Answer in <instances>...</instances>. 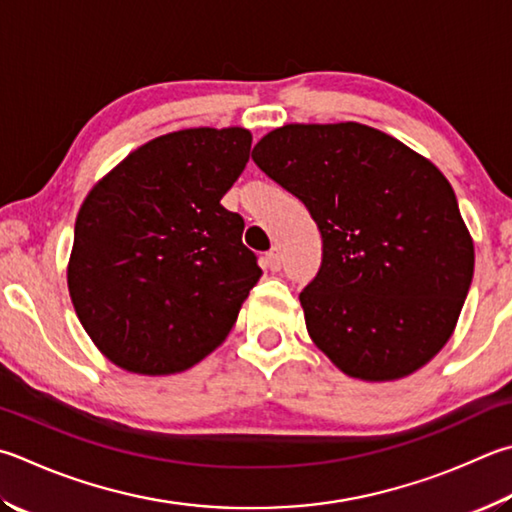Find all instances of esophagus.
<instances>
[{"mask_svg":"<svg viewBox=\"0 0 512 512\" xmlns=\"http://www.w3.org/2000/svg\"><path fill=\"white\" fill-rule=\"evenodd\" d=\"M266 266L271 268V271H280L282 268V253H280V248H271L266 253Z\"/></svg>","mask_w":512,"mask_h":512,"instance_id":"34e87169","label":"esophagus"}]
</instances>
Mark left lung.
<instances>
[{
    "label": "left lung",
    "instance_id": "1",
    "mask_svg": "<svg viewBox=\"0 0 512 512\" xmlns=\"http://www.w3.org/2000/svg\"><path fill=\"white\" fill-rule=\"evenodd\" d=\"M253 161L320 228V273L300 293L315 347L367 383L427 365L454 333L475 271V244L439 167L351 120L277 127Z\"/></svg>",
    "mask_w": 512,
    "mask_h": 512
}]
</instances>
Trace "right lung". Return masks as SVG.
Returning <instances> with one entry per match:
<instances>
[{"instance_id":"1","label":"right lung","mask_w":512,"mask_h":512,"mask_svg":"<svg viewBox=\"0 0 512 512\" xmlns=\"http://www.w3.org/2000/svg\"><path fill=\"white\" fill-rule=\"evenodd\" d=\"M253 134L192 127L127 154L82 201L67 284L102 356L143 376L181 374L235 327L262 268L244 219L221 197L244 172Z\"/></svg>"}]
</instances>
